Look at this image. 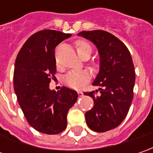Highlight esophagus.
I'll return each instance as SVG.
<instances>
[{"instance_id":"34e87169","label":"esophagus","mask_w":153,"mask_h":153,"mask_svg":"<svg viewBox=\"0 0 153 153\" xmlns=\"http://www.w3.org/2000/svg\"><path fill=\"white\" fill-rule=\"evenodd\" d=\"M77 94H78V96L79 97H82V96H83V93L82 91H78L77 92Z\"/></svg>"}]
</instances>
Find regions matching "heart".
Instances as JSON below:
<instances>
[{
	"label": "heart",
	"mask_w": 153,
	"mask_h": 153,
	"mask_svg": "<svg viewBox=\"0 0 153 153\" xmlns=\"http://www.w3.org/2000/svg\"><path fill=\"white\" fill-rule=\"evenodd\" d=\"M76 48L81 57L85 54H91L92 46L84 40H78L76 42ZM91 75L87 71H71L64 77V82L69 88L73 89H80L89 82Z\"/></svg>",
	"instance_id": "b5f03b06"
}]
</instances>
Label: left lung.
<instances>
[{
  "label": "left lung",
  "instance_id": "left-lung-1",
  "mask_svg": "<svg viewBox=\"0 0 153 153\" xmlns=\"http://www.w3.org/2000/svg\"><path fill=\"white\" fill-rule=\"evenodd\" d=\"M96 45L100 53V72L93 85L98 90L85 92L94 100V107L85 118L88 128L95 132L115 128L124 120L134 97L135 71L132 57L125 44L105 30L82 31L78 34Z\"/></svg>",
  "mask_w": 153,
  "mask_h": 153
}]
</instances>
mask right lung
Masks as SVG:
<instances>
[{
  "instance_id": "add662e5",
  "label": "right lung",
  "mask_w": 153,
  "mask_h": 153,
  "mask_svg": "<svg viewBox=\"0 0 153 153\" xmlns=\"http://www.w3.org/2000/svg\"><path fill=\"white\" fill-rule=\"evenodd\" d=\"M71 36L40 30L23 45L15 61L13 87L19 104L30 125L47 134L65 129L68 111L78 97L76 91L65 86L58 92L49 88L56 73L54 49Z\"/></svg>"
}]
</instances>
